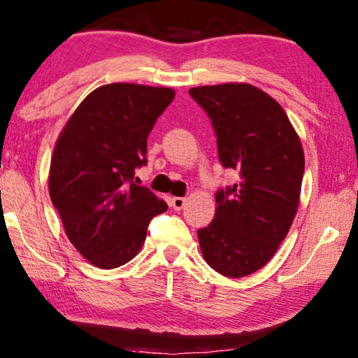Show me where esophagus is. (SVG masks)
Listing matches in <instances>:
<instances>
[{"instance_id": "obj_1", "label": "esophagus", "mask_w": 358, "mask_h": 358, "mask_svg": "<svg viewBox=\"0 0 358 358\" xmlns=\"http://www.w3.org/2000/svg\"><path fill=\"white\" fill-rule=\"evenodd\" d=\"M185 204H186V199L185 198H173L172 199V208L175 209V210H181L185 208Z\"/></svg>"}]
</instances>
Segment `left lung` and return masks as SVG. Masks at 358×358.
Segmentation results:
<instances>
[{
    "label": "left lung",
    "instance_id": "left-lung-1",
    "mask_svg": "<svg viewBox=\"0 0 358 358\" xmlns=\"http://www.w3.org/2000/svg\"><path fill=\"white\" fill-rule=\"evenodd\" d=\"M189 95L209 115L219 160L240 181L215 193V215L198 230L206 263L245 278L269 263L299 209L305 155L284 108L245 83L201 85Z\"/></svg>",
    "mask_w": 358,
    "mask_h": 358
}]
</instances>
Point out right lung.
Wrapping results in <instances>:
<instances>
[{
  "label": "right lung",
  "instance_id": "1",
  "mask_svg": "<svg viewBox=\"0 0 358 358\" xmlns=\"http://www.w3.org/2000/svg\"><path fill=\"white\" fill-rule=\"evenodd\" d=\"M173 97L170 87L102 85L80 102L58 136L50 198L69 241L97 268L133 259L150 219L169 208L134 183V172L148 162V136Z\"/></svg>",
  "mask_w": 358,
  "mask_h": 358
}]
</instances>
